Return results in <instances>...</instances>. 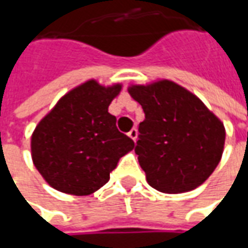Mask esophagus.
Returning a JSON list of instances; mask_svg holds the SVG:
<instances>
[{
    "instance_id": "obj_1",
    "label": "esophagus",
    "mask_w": 248,
    "mask_h": 248,
    "mask_svg": "<svg viewBox=\"0 0 248 248\" xmlns=\"http://www.w3.org/2000/svg\"><path fill=\"white\" fill-rule=\"evenodd\" d=\"M128 137L132 139V140H137V138H138V129L137 128L131 129V131L128 132Z\"/></svg>"
}]
</instances>
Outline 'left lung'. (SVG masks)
<instances>
[{
    "instance_id": "1",
    "label": "left lung",
    "mask_w": 248,
    "mask_h": 248,
    "mask_svg": "<svg viewBox=\"0 0 248 248\" xmlns=\"http://www.w3.org/2000/svg\"><path fill=\"white\" fill-rule=\"evenodd\" d=\"M128 92L145 111L135 153L149 185L176 195L204 184L224 153V123L171 80L135 84Z\"/></svg>"
}]
</instances>
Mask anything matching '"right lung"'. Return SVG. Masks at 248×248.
<instances>
[{"instance_id": "obj_1", "label": "right lung", "mask_w": 248, "mask_h": 248, "mask_svg": "<svg viewBox=\"0 0 248 248\" xmlns=\"http://www.w3.org/2000/svg\"><path fill=\"white\" fill-rule=\"evenodd\" d=\"M121 84L88 80L63 95L31 135L35 168L53 189L88 196L110 179L119 160L135 148L116 125L109 105Z\"/></svg>"}]
</instances>
